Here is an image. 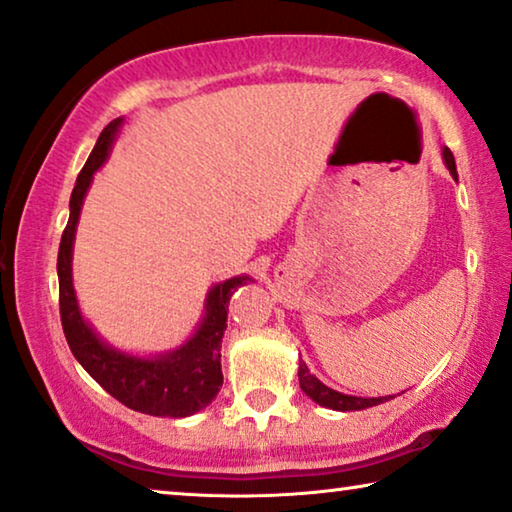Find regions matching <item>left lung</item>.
<instances>
[{"mask_svg":"<svg viewBox=\"0 0 512 512\" xmlns=\"http://www.w3.org/2000/svg\"><path fill=\"white\" fill-rule=\"evenodd\" d=\"M441 156H444V165L448 167V172H451L453 179L457 181V167H455V158L451 154V149L444 147ZM299 386L312 402L319 404V407L335 409V411H361L368 407H377V404L393 398V395H384V398H361V395H347V393L333 391V388L326 386L324 381H319L315 375H312L308 365H305L301 358H299Z\"/></svg>","mask_w":512,"mask_h":512,"instance_id":"left-lung-1","label":"left lung"}]
</instances>
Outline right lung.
Returning a JSON list of instances; mask_svg holds the SVG:
<instances>
[{
    "instance_id": "right-lung-1",
    "label": "right lung",
    "mask_w": 512,
    "mask_h": 512,
    "mask_svg": "<svg viewBox=\"0 0 512 512\" xmlns=\"http://www.w3.org/2000/svg\"><path fill=\"white\" fill-rule=\"evenodd\" d=\"M124 117H117L98 135L85 167L78 174L71 193V216L59 243V312L68 347L78 363L96 379L112 398L149 416L186 418L209 407L223 386L220 370V342L227 329V308L232 294L241 285L253 282L250 276H234L216 282L204 299V315L195 333L179 347L163 354H131L101 338L82 315L73 287V243L87 190L94 174L108 160Z\"/></svg>"
}]
</instances>
